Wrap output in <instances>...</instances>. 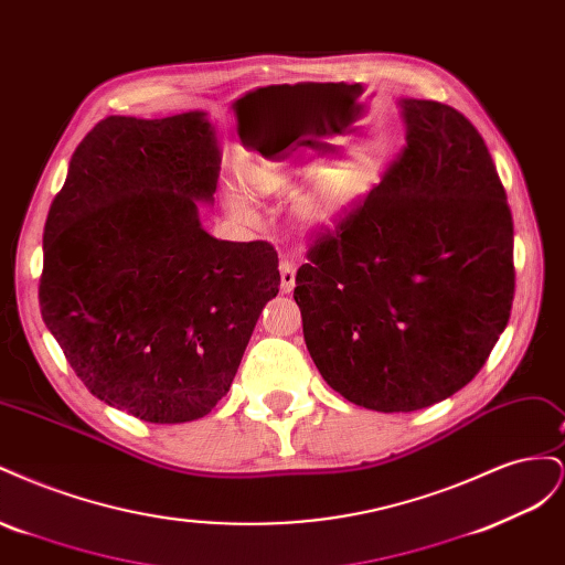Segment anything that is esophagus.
Listing matches in <instances>:
<instances>
[{"instance_id": "esophagus-1", "label": "esophagus", "mask_w": 565, "mask_h": 565, "mask_svg": "<svg viewBox=\"0 0 565 565\" xmlns=\"http://www.w3.org/2000/svg\"><path fill=\"white\" fill-rule=\"evenodd\" d=\"M295 282H297V264L289 262V259H282L280 262V289H282V295L292 292Z\"/></svg>"}]
</instances>
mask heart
<instances>
[{
  "label": "heart",
  "instance_id": "b5f03b06",
  "mask_svg": "<svg viewBox=\"0 0 565 565\" xmlns=\"http://www.w3.org/2000/svg\"><path fill=\"white\" fill-rule=\"evenodd\" d=\"M249 181H252V188L254 191H280V188H287L289 185V177L280 174V172H273V169H266V167H254L252 174H249ZM231 207L233 212L247 216L249 214V204L245 198L241 195H231ZM301 218L309 224L311 228H320L330 221V202L328 200H320V198H313V200H306L301 204Z\"/></svg>",
  "mask_w": 565,
  "mask_h": 565
}]
</instances>
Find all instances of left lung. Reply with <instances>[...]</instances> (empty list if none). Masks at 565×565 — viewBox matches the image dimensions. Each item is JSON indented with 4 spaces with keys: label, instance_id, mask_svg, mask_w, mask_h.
<instances>
[{
    "label": "left lung",
    "instance_id": "8db88e82",
    "mask_svg": "<svg viewBox=\"0 0 565 565\" xmlns=\"http://www.w3.org/2000/svg\"><path fill=\"white\" fill-rule=\"evenodd\" d=\"M407 146L318 235L295 301L322 380L377 413L450 398L488 361L514 301V221L483 136L438 100L403 98Z\"/></svg>",
    "mask_w": 565,
    "mask_h": 565
}]
</instances>
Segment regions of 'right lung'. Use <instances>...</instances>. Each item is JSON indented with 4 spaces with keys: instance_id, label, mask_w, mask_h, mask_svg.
<instances>
[{
    "instance_id": "add662e5",
    "label": "right lung",
    "mask_w": 565,
    "mask_h": 565,
    "mask_svg": "<svg viewBox=\"0 0 565 565\" xmlns=\"http://www.w3.org/2000/svg\"><path fill=\"white\" fill-rule=\"evenodd\" d=\"M218 156L204 113L110 115L49 207L42 318L82 384L143 422L212 413L280 287L270 243L216 241L200 224Z\"/></svg>"
}]
</instances>
